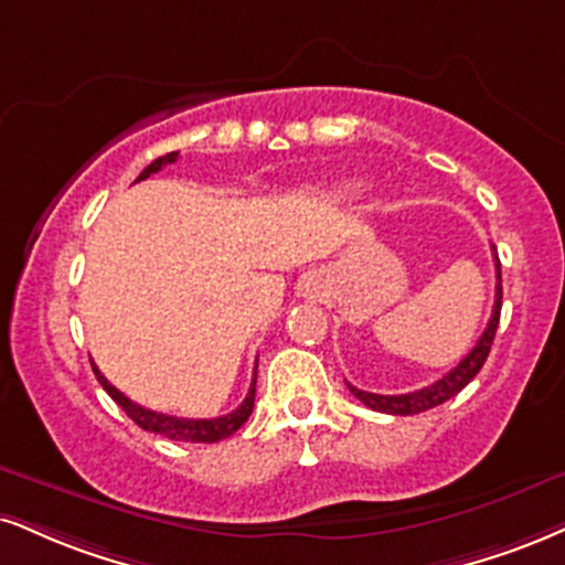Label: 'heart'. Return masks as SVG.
Segmentation results:
<instances>
[{
    "label": "heart",
    "instance_id": "heart-1",
    "mask_svg": "<svg viewBox=\"0 0 565 565\" xmlns=\"http://www.w3.org/2000/svg\"><path fill=\"white\" fill-rule=\"evenodd\" d=\"M361 185H364V180H359V178H345V180H338V183H330L327 188H319V191H322L324 196L345 199V196H351V193L361 191Z\"/></svg>",
    "mask_w": 565,
    "mask_h": 565
}]
</instances>
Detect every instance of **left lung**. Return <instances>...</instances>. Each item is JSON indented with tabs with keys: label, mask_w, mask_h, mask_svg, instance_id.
Here are the masks:
<instances>
[{
	"label": "left lung",
	"mask_w": 565,
	"mask_h": 565,
	"mask_svg": "<svg viewBox=\"0 0 565 565\" xmlns=\"http://www.w3.org/2000/svg\"><path fill=\"white\" fill-rule=\"evenodd\" d=\"M500 303H503V285H500V262H498V285H495V306H492V317L484 327L482 338H479L477 345L461 359V364L452 366L443 380L431 382V385L414 390V393H406V395L366 393V390H359V387H353L351 382H345L348 390H351V393L356 395L364 406H369L372 411H380V414H393V416L422 414V411H429V408L440 406V403H445V401H450L452 395L461 393V390L477 377L479 369L484 366L487 356H490L492 340H495L498 322H500Z\"/></svg>",
	"instance_id": "obj_1"
}]
</instances>
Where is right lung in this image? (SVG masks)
I'll list each match as a JSON object with an SVG mask.
<instances>
[{"label": "right lung", "mask_w": 565, "mask_h": 565, "mask_svg": "<svg viewBox=\"0 0 565 565\" xmlns=\"http://www.w3.org/2000/svg\"><path fill=\"white\" fill-rule=\"evenodd\" d=\"M178 162V151H170V154L159 157L151 162L141 175L136 178L138 180H146L149 175H154V172L162 170V167ZM94 366V374L96 380L102 382V387L107 390L109 398H113L117 406H120L125 414L134 419L138 427L146 429V431H154V435H162L167 440H175V443H220L225 440V437L233 435V431H238L246 419L250 416V411H254V398H256V377L250 380V387H248V395L243 398V403L235 411H230L225 416H217V419H183V416H170V414H159V411H151V408H143L138 406L128 398V395H122L120 390L115 385H109L107 377Z\"/></svg>", "instance_id": "right-lung-1"}]
</instances>
